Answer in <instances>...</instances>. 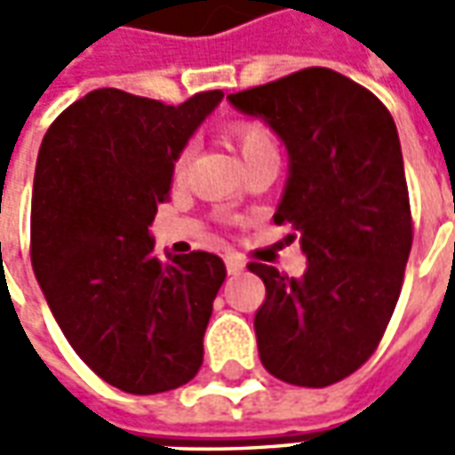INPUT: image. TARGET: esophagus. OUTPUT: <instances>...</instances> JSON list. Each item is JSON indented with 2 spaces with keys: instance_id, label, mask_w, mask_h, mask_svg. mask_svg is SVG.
I'll return each instance as SVG.
<instances>
[{
  "instance_id": "1",
  "label": "esophagus",
  "mask_w": 455,
  "mask_h": 455,
  "mask_svg": "<svg viewBox=\"0 0 455 455\" xmlns=\"http://www.w3.org/2000/svg\"><path fill=\"white\" fill-rule=\"evenodd\" d=\"M243 267H246V263H243V260H238L236 256H228L227 258L228 275H241V273H243Z\"/></svg>"
}]
</instances>
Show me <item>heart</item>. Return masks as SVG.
Returning a JSON list of instances; mask_svg holds the SVG:
<instances>
[{"label": "heart", "mask_w": 455, "mask_h": 455, "mask_svg": "<svg viewBox=\"0 0 455 455\" xmlns=\"http://www.w3.org/2000/svg\"><path fill=\"white\" fill-rule=\"evenodd\" d=\"M231 136L236 140L238 150H241V158L246 163L248 158H253L258 153H263L267 148H275V140L270 136V131L263 126V124H256V121H238L231 126ZM189 158H192V146H185L180 150V156L175 158V175L182 178L185 170L189 165Z\"/></svg>", "instance_id": "heart-1"}]
</instances>
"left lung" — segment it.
I'll return each instance as SVG.
<instances>
[{"label":"left lung","instance_id":"obj_1","mask_svg":"<svg viewBox=\"0 0 455 455\" xmlns=\"http://www.w3.org/2000/svg\"><path fill=\"white\" fill-rule=\"evenodd\" d=\"M275 131L290 156L275 224H292L302 277L251 263L266 283L260 363L290 385L326 387L378 348L402 290L411 214L400 136L385 104L329 68L228 94Z\"/></svg>","mask_w":455,"mask_h":455}]
</instances>
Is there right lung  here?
Returning a JSON list of instances; mask_svg holds the SVG:
<instances>
[{
    "mask_svg": "<svg viewBox=\"0 0 455 455\" xmlns=\"http://www.w3.org/2000/svg\"><path fill=\"white\" fill-rule=\"evenodd\" d=\"M224 100L163 104L114 87L70 104L45 131L31 195V263L68 343L131 395L197 375L212 302L227 277L207 251L156 256L148 227L175 158Z\"/></svg>",
    "mask_w": 455,
    "mask_h": 455,
    "instance_id": "1",
    "label": "right lung"
}]
</instances>
